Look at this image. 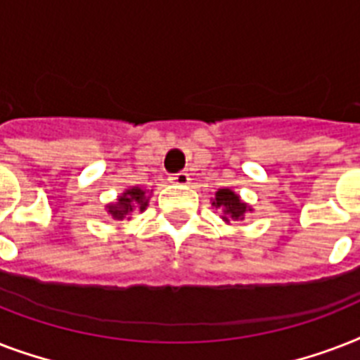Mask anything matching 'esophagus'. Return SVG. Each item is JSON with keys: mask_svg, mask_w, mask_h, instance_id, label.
Listing matches in <instances>:
<instances>
[{"mask_svg": "<svg viewBox=\"0 0 360 360\" xmlns=\"http://www.w3.org/2000/svg\"><path fill=\"white\" fill-rule=\"evenodd\" d=\"M169 181L175 183V185H188V183H191V175L186 174V172H179V174L172 175Z\"/></svg>", "mask_w": 360, "mask_h": 360, "instance_id": "esophagus-1", "label": "esophagus"}]
</instances>
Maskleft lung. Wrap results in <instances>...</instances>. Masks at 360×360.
I'll use <instances>...</instances> for the list:
<instances>
[{
	"instance_id": "8db88e82",
	"label": "left lung",
	"mask_w": 360,
	"mask_h": 360,
	"mask_svg": "<svg viewBox=\"0 0 360 360\" xmlns=\"http://www.w3.org/2000/svg\"><path fill=\"white\" fill-rule=\"evenodd\" d=\"M211 205L220 211V219L226 224H230L231 220H245L246 214H250L254 209L246 202L240 200V196L231 188H219L214 198H211Z\"/></svg>"
}]
</instances>
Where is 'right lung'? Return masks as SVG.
Instances as JSON below:
<instances>
[{
	"label": "right lung",
	"mask_w": 360,
	"mask_h": 360,
	"mask_svg": "<svg viewBox=\"0 0 360 360\" xmlns=\"http://www.w3.org/2000/svg\"><path fill=\"white\" fill-rule=\"evenodd\" d=\"M151 192L153 191H147L143 186H129L115 198V202L106 205V213H108L110 219L114 220L130 219L136 211L143 213L149 205V200H151Z\"/></svg>",
	"instance_id": "1"
}]
</instances>
